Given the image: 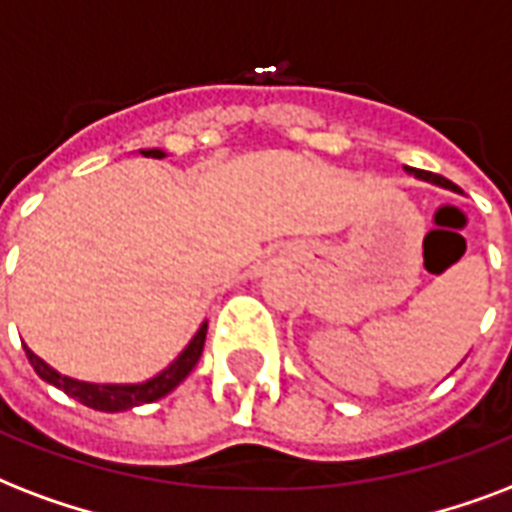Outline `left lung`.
<instances>
[{"label": "left lung", "instance_id": "1", "mask_svg": "<svg viewBox=\"0 0 512 512\" xmlns=\"http://www.w3.org/2000/svg\"><path fill=\"white\" fill-rule=\"evenodd\" d=\"M406 173H411L414 178H422V181H430V184H435V186H443V189H451V192H462L457 184H451L449 178L438 176V173H427V170L408 168V165H406Z\"/></svg>", "mask_w": 512, "mask_h": 512}]
</instances>
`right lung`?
Instances as JSON below:
<instances>
[{
    "instance_id": "1",
    "label": "right lung",
    "mask_w": 512,
    "mask_h": 512,
    "mask_svg": "<svg viewBox=\"0 0 512 512\" xmlns=\"http://www.w3.org/2000/svg\"><path fill=\"white\" fill-rule=\"evenodd\" d=\"M144 157H165L162 149H141ZM205 334H208V320L197 328V334L192 336V342L186 344L181 355H178L173 363H170L165 371H160L152 379L138 384H95V382H79V379H71V376L58 374L53 366H47L45 360L34 355V352L23 344L26 350V358L34 366V371L39 374V379H45L53 387L63 390L69 398L85 403L87 408H95V411H109V414H117V411H128V408L144 406V403H154V400L165 398L168 392H173L178 384L184 382L186 376L192 374V368L197 366V360L202 355V347H205Z\"/></svg>"
}]
</instances>
